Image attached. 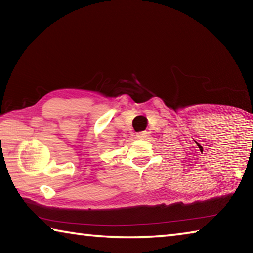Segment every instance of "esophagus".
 Listing matches in <instances>:
<instances>
[{
	"instance_id": "1",
	"label": "esophagus",
	"mask_w": 253,
	"mask_h": 253,
	"mask_svg": "<svg viewBox=\"0 0 253 253\" xmlns=\"http://www.w3.org/2000/svg\"><path fill=\"white\" fill-rule=\"evenodd\" d=\"M136 137H137V138H145V137H146V132H145V131H142V132H138V134H137L136 135Z\"/></svg>"
}]
</instances>
